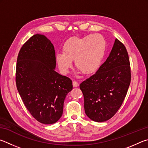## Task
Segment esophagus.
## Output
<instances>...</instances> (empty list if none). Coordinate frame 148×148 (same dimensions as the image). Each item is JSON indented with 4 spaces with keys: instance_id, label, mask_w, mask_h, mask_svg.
Segmentation results:
<instances>
[{
    "instance_id": "1",
    "label": "esophagus",
    "mask_w": 148,
    "mask_h": 148,
    "mask_svg": "<svg viewBox=\"0 0 148 148\" xmlns=\"http://www.w3.org/2000/svg\"><path fill=\"white\" fill-rule=\"evenodd\" d=\"M73 87H78L79 86V84L77 81H73Z\"/></svg>"
}]
</instances>
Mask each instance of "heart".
<instances>
[{
    "instance_id": "b5f03b06",
    "label": "heart",
    "mask_w": 148,
    "mask_h": 148,
    "mask_svg": "<svg viewBox=\"0 0 148 148\" xmlns=\"http://www.w3.org/2000/svg\"><path fill=\"white\" fill-rule=\"evenodd\" d=\"M63 53L56 55V62L62 73L66 74L72 67V62L82 73L91 75L99 67L106 51L105 38L99 34L84 37L73 36L65 41Z\"/></svg>"
}]
</instances>
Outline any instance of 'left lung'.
I'll use <instances>...</instances> for the list:
<instances>
[{
    "label": "left lung",
    "mask_w": 148,
    "mask_h": 148,
    "mask_svg": "<svg viewBox=\"0 0 148 148\" xmlns=\"http://www.w3.org/2000/svg\"><path fill=\"white\" fill-rule=\"evenodd\" d=\"M131 77L128 53L125 45L116 39L106 61L94 75L80 84L88 117L96 122L113 117L126 96Z\"/></svg>",
    "instance_id": "obj_1"
}]
</instances>
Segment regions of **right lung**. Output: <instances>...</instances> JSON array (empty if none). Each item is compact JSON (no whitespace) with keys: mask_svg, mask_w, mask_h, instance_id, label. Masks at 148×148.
<instances>
[{"mask_svg":"<svg viewBox=\"0 0 148 148\" xmlns=\"http://www.w3.org/2000/svg\"><path fill=\"white\" fill-rule=\"evenodd\" d=\"M53 44L45 36L35 34L26 41L18 54L15 82L26 108L43 124L56 123L63 113L72 81L55 71Z\"/></svg>","mask_w":148,"mask_h":148,"instance_id":"right-lung-1","label":"right lung"}]
</instances>
